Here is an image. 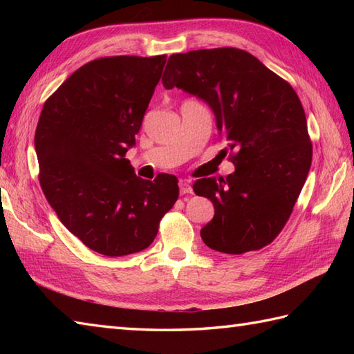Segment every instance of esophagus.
Returning a JSON list of instances; mask_svg holds the SVG:
<instances>
[{"instance_id": "obj_1", "label": "esophagus", "mask_w": 354, "mask_h": 354, "mask_svg": "<svg viewBox=\"0 0 354 354\" xmlns=\"http://www.w3.org/2000/svg\"><path fill=\"white\" fill-rule=\"evenodd\" d=\"M179 192H181V194H193V187H192L190 181L179 183Z\"/></svg>"}]
</instances>
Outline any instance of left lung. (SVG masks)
<instances>
[{
  "mask_svg": "<svg viewBox=\"0 0 354 354\" xmlns=\"http://www.w3.org/2000/svg\"><path fill=\"white\" fill-rule=\"evenodd\" d=\"M162 85L181 88L212 106L236 165L227 179L193 184L194 193L214 205V217L201 230L204 243L225 254L272 243L312 164V141L295 89L251 53L232 47L171 55Z\"/></svg>",
  "mask_w": 354,
  "mask_h": 354,
  "instance_id": "1",
  "label": "left lung"
}]
</instances>
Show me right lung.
Here are the masks:
<instances>
[{"label": "right lung", "mask_w": 354, "mask_h": 354, "mask_svg": "<svg viewBox=\"0 0 354 354\" xmlns=\"http://www.w3.org/2000/svg\"><path fill=\"white\" fill-rule=\"evenodd\" d=\"M165 61V55L94 59L45 100L36 126L45 198L66 230L108 257L146 250L179 196L176 176L141 179L124 158Z\"/></svg>", "instance_id": "obj_1"}]
</instances>
